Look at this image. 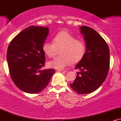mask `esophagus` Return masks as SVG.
<instances>
[{
    "instance_id": "1",
    "label": "esophagus",
    "mask_w": 121,
    "mask_h": 121,
    "mask_svg": "<svg viewBox=\"0 0 121 121\" xmlns=\"http://www.w3.org/2000/svg\"><path fill=\"white\" fill-rule=\"evenodd\" d=\"M57 71L59 72H66V70H61V69H59V70H57Z\"/></svg>"
}]
</instances>
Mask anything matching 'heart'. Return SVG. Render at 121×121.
<instances>
[{
	"label": "heart",
	"mask_w": 121,
	"mask_h": 121,
	"mask_svg": "<svg viewBox=\"0 0 121 121\" xmlns=\"http://www.w3.org/2000/svg\"><path fill=\"white\" fill-rule=\"evenodd\" d=\"M42 49L49 58L55 57L61 49V55L49 62L51 67L61 69L81 60L85 54L86 45L84 40L76 39L74 36L62 31L53 37V43H44Z\"/></svg>",
	"instance_id": "heart-1"
}]
</instances>
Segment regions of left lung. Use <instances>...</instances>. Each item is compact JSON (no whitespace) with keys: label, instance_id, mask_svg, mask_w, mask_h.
I'll return each instance as SVG.
<instances>
[{"label":"left lung","instance_id":"obj_1","mask_svg":"<svg viewBox=\"0 0 121 121\" xmlns=\"http://www.w3.org/2000/svg\"><path fill=\"white\" fill-rule=\"evenodd\" d=\"M80 29L84 35L86 50L75 66L80 72L70 86L77 93L84 94L96 91L106 80L110 66V52L107 43L97 31L86 26Z\"/></svg>","mask_w":121,"mask_h":121}]
</instances>
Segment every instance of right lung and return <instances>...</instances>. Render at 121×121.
<instances>
[{
	"mask_svg": "<svg viewBox=\"0 0 121 121\" xmlns=\"http://www.w3.org/2000/svg\"><path fill=\"white\" fill-rule=\"evenodd\" d=\"M48 32V28L30 26L17 35L8 47L7 60L11 78L24 92H40L55 73L54 69H43L45 54L42 46Z\"/></svg>",
	"mask_w": 121,
	"mask_h": 121,
	"instance_id": "1",
	"label": "right lung"
}]
</instances>
